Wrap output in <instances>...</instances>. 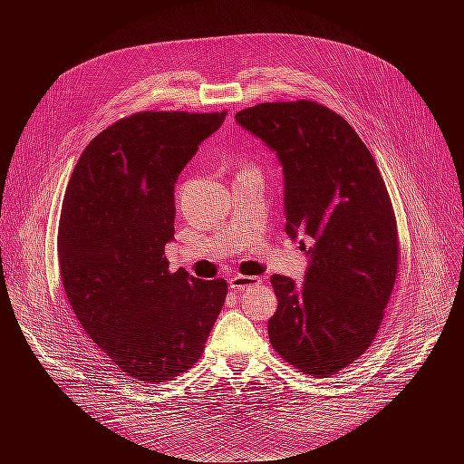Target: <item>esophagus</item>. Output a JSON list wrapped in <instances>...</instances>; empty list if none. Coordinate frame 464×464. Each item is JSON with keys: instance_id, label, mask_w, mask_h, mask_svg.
Returning <instances> with one entry per match:
<instances>
[{"instance_id": "obj_1", "label": "esophagus", "mask_w": 464, "mask_h": 464, "mask_svg": "<svg viewBox=\"0 0 464 464\" xmlns=\"http://www.w3.org/2000/svg\"><path fill=\"white\" fill-rule=\"evenodd\" d=\"M261 280L257 278V276H240V275H237V276H231L229 278V287L233 289V291H242L245 287H252V285H257Z\"/></svg>"}]
</instances>
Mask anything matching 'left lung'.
Segmentation results:
<instances>
[{
  "mask_svg": "<svg viewBox=\"0 0 464 464\" xmlns=\"http://www.w3.org/2000/svg\"><path fill=\"white\" fill-rule=\"evenodd\" d=\"M235 120L282 165L285 233L312 242L303 284L271 276L278 308L269 340L301 372L325 378L369 350L393 294L392 199L371 150L334 111L306 100L259 103Z\"/></svg>",
  "mask_w": 464,
  "mask_h": 464,
  "instance_id": "obj_1",
  "label": "left lung"
}]
</instances>
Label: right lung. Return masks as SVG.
Here are the masks:
<instances>
[{
	"label": "right lung",
	"mask_w": 464,
	"mask_h": 464,
	"mask_svg": "<svg viewBox=\"0 0 464 464\" xmlns=\"http://www.w3.org/2000/svg\"><path fill=\"white\" fill-rule=\"evenodd\" d=\"M222 112L146 111L86 146L58 229L60 275L82 329L121 372L165 382L199 361L227 282L169 271L175 182Z\"/></svg>",
	"instance_id": "add662e5"
}]
</instances>
